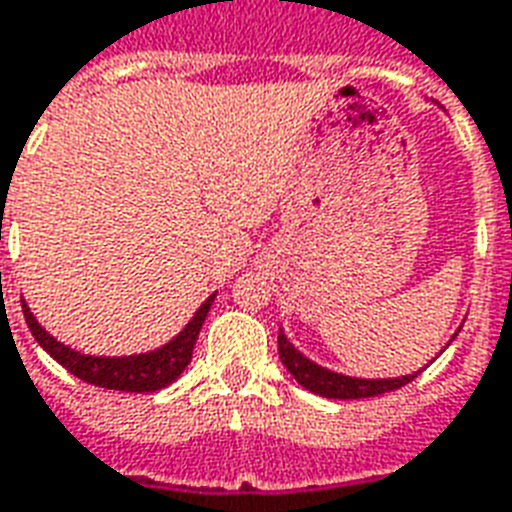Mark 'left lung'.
<instances>
[{"instance_id": "left-lung-1", "label": "left lung", "mask_w": 512, "mask_h": 512, "mask_svg": "<svg viewBox=\"0 0 512 512\" xmlns=\"http://www.w3.org/2000/svg\"><path fill=\"white\" fill-rule=\"evenodd\" d=\"M279 357H282V365L290 370V376L300 386H306L308 392H314V395L330 397V400H362V397L384 395V392H395L400 386L411 384L413 378L419 376V373H413V376L381 378V381L338 376V373L319 368L311 360H306L300 351H295V346L284 338L282 330H279Z\"/></svg>"}]
</instances>
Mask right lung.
I'll use <instances>...</instances> for the list:
<instances>
[{
    "label": "right lung",
    "instance_id": "right-lung-1",
    "mask_svg": "<svg viewBox=\"0 0 512 512\" xmlns=\"http://www.w3.org/2000/svg\"><path fill=\"white\" fill-rule=\"evenodd\" d=\"M212 300L214 295L206 298L204 306L198 308L195 317L190 319V325L174 341L166 343L163 349L150 351V354H136V357H88V354H80V351L69 349L64 343H58L53 335L45 333L37 319L31 317V311L23 300L21 306L26 325H29L39 346L48 351L53 360L61 362L72 376H77L85 384L117 389V392H155V389H163L171 381H177L179 373L187 368V362L193 360V346L198 341L206 314L212 308Z\"/></svg>",
    "mask_w": 512,
    "mask_h": 512
}]
</instances>
